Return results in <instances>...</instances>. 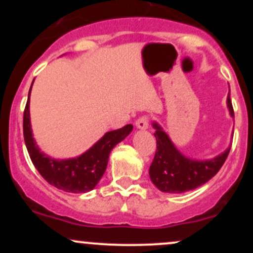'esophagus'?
I'll list each match as a JSON object with an SVG mask.
<instances>
[{"instance_id":"34e87169","label":"esophagus","mask_w":253,"mask_h":253,"mask_svg":"<svg viewBox=\"0 0 253 253\" xmlns=\"http://www.w3.org/2000/svg\"><path fill=\"white\" fill-rule=\"evenodd\" d=\"M150 125V117L147 115H144V117H140L138 120L135 121V126L138 127L139 129H146Z\"/></svg>"}]
</instances>
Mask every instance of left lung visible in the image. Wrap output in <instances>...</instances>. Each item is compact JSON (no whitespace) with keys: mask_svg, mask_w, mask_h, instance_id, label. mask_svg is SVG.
<instances>
[{"mask_svg":"<svg viewBox=\"0 0 253 253\" xmlns=\"http://www.w3.org/2000/svg\"><path fill=\"white\" fill-rule=\"evenodd\" d=\"M229 114L234 117L232 101L227 97ZM157 150L150 167V178L161 191L169 194H181L205 184L217 173L227 159L231 147L215 158L208 161H194L187 158L173 146L169 135L156 123Z\"/></svg>","mask_w":253,"mask_h":253,"instance_id":"obj_1","label":"left lung"}]
</instances>
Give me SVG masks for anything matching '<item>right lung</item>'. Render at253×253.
Masks as SVG:
<instances>
[{"instance_id":"1","label":"right lung","mask_w":253,"mask_h":253,"mask_svg":"<svg viewBox=\"0 0 253 253\" xmlns=\"http://www.w3.org/2000/svg\"><path fill=\"white\" fill-rule=\"evenodd\" d=\"M31 89L24 112V138L32 163L40 175L58 189L75 194L92 190L106 171L110 151L132 132L133 126L129 124L119 129L107 132L91 149L77 158L65 161L52 159L40 152L32 135L30 121Z\"/></svg>"}]
</instances>
